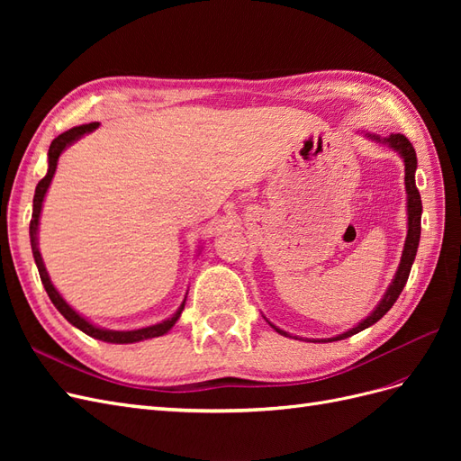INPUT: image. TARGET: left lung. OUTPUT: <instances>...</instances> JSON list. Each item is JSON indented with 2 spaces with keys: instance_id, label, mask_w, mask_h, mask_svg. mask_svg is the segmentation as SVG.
<instances>
[{
  "instance_id": "8db88e82",
  "label": "left lung",
  "mask_w": 461,
  "mask_h": 461,
  "mask_svg": "<svg viewBox=\"0 0 461 461\" xmlns=\"http://www.w3.org/2000/svg\"><path fill=\"white\" fill-rule=\"evenodd\" d=\"M369 138H373V140L376 142H383V144H388L393 149H396L402 159H403V165H406V192H408V236H406V244H403V252H402V259H400V265H398V271L393 278V283H390L386 294L383 296L381 303L376 305L375 312L361 321V323L350 330H346L342 334H339V337L334 339H329L330 340H342V339H348L352 337V334L364 330L367 327H371L373 323H376L390 308H393L394 302L398 300L400 292L403 290V286H406L408 283V276H410V271H411V265H413V259H415V254H417V246H420V236H421V212H423V205H421V196H420V190H417L415 186V169H417V156H415V149L411 146V142L408 140L406 136L403 134H390L388 138H379L375 134H367ZM276 332L285 334V337H288V332L276 329L275 325H271ZM325 342V340H323Z\"/></svg>"
}]
</instances>
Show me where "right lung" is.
<instances>
[{
  "mask_svg": "<svg viewBox=\"0 0 461 461\" xmlns=\"http://www.w3.org/2000/svg\"><path fill=\"white\" fill-rule=\"evenodd\" d=\"M97 127H100V122H90V124H80V127H75L71 131H67L63 134H59L55 140L50 144V149H48V175L40 180L38 186H36V194H34V202H32V219H31V246H32V254H34V261H36V267H38V273H40V278H41V285H44L46 292L50 300L53 302L55 308L59 310V313L68 321V323L75 325L77 329H80L82 332H86L88 337L92 339H97V340H104V342H111V344H132V342H140V340H148V339H153V337H161V334L169 332L173 329V325L178 321L180 313H183L185 310V302L180 308L173 313V317L161 321V323L158 325H151V327H144V329H136V330H107V329H100L92 325L90 321H86L82 315H78L71 305H68L58 290H55V286L51 285L50 276H48V271L44 267V261H41V256H40V249H38V221H40V212H41V203H44V196L46 192L50 188V183L53 178V173L55 169H58V159L63 153V149L67 146H71L73 142H77L80 136H85L92 131H95Z\"/></svg>",
  "mask_w": 461,
  "mask_h": 461,
  "instance_id": "obj_1",
  "label": "right lung"
}]
</instances>
